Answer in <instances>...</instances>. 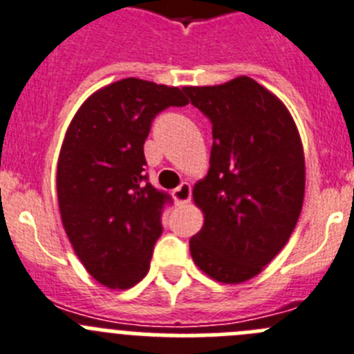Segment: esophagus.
<instances>
[{"label":"esophagus","instance_id":"34e87169","mask_svg":"<svg viewBox=\"0 0 354 354\" xmlns=\"http://www.w3.org/2000/svg\"><path fill=\"white\" fill-rule=\"evenodd\" d=\"M173 197L178 205L189 203L190 197H192V187H190V183H181L178 189L173 190Z\"/></svg>","mask_w":354,"mask_h":354}]
</instances>
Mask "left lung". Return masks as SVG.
I'll return each mask as SVG.
<instances>
[{
    "mask_svg": "<svg viewBox=\"0 0 354 354\" xmlns=\"http://www.w3.org/2000/svg\"><path fill=\"white\" fill-rule=\"evenodd\" d=\"M209 118V169L194 185L205 224L190 238L194 263L212 279L240 284L284 248L304 206L305 157L288 107L247 75L185 86Z\"/></svg>",
    "mask_w": 354,
    "mask_h": 354,
    "instance_id": "obj_1",
    "label": "left lung"
}]
</instances>
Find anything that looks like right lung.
<instances>
[{
    "label": "right lung",
    "instance_id": "1",
    "mask_svg": "<svg viewBox=\"0 0 354 354\" xmlns=\"http://www.w3.org/2000/svg\"><path fill=\"white\" fill-rule=\"evenodd\" d=\"M183 91L127 77L84 100L58 158V203L66 236L102 286L129 289L145 279L171 197L148 183L145 141L151 122Z\"/></svg>",
    "mask_w": 354,
    "mask_h": 354
}]
</instances>
